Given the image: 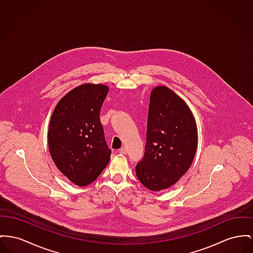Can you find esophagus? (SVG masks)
<instances>
[{"mask_svg":"<svg viewBox=\"0 0 253 253\" xmlns=\"http://www.w3.org/2000/svg\"><path fill=\"white\" fill-rule=\"evenodd\" d=\"M119 153H122V154H126L127 153V149L126 147H123L119 150Z\"/></svg>","mask_w":253,"mask_h":253,"instance_id":"obj_1","label":"esophagus"}]
</instances>
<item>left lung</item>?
Returning <instances> with one entry per match:
<instances>
[{
    "label": "left lung",
    "instance_id": "1",
    "mask_svg": "<svg viewBox=\"0 0 253 253\" xmlns=\"http://www.w3.org/2000/svg\"><path fill=\"white\" fill-rule=\"evenodd\" d=\"M198 147L192 111L166 86L151 93L145 153L136 165L140 182L152 191L173 185L190 168Z\"/></svg>",
    "mask_w": 253,
    "mask_h": 253
}]
</instances>
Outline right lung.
Listing matches in <instances>:
<instances>
[{
	"label": "right lung",
	"instance_id": "1",
	"mask_svg": "<svg viewBox=\"0 0 253 253\" xmlns=\"http://www.w3.org/2000/svg\"><path fill=\"white\" fill-rule=\"evenodd\" d=\"M107 93L106 85H81L58 101L51 115L48 131L51 158L76 185L95 181L110 160L100 121Z\"/></svg>",
	"mask_w": 253,
	"mask_h": 253
}]
</instances>
